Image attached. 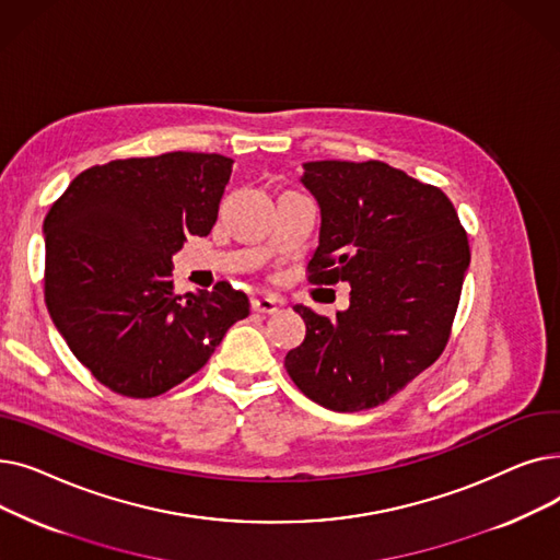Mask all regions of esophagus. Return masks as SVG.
Wrapping results in <instances>:
<instances>
[{"instance_id":"1","label":"esophagus","mask_w":560,"mask_h":560,"mask_svg":"<svg viewBox=\"0 0 560 560\" xmlns=\"http://www.w3.org/2000/svg\"><path fill=\"white\" fill-rule=\"evenodd\" d=\"M252 311L260 313V315H272L279 311V306L270 298H256V300H252Z\"/></svg>"}]
</instances>
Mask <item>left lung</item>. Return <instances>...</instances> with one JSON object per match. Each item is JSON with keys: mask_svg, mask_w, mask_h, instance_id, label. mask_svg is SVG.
I'll return each instance as SVG.
<instances>
[{"mask_svg": "<svg viewBox=\"0 0 560 560\" xmlns=\"http://www.w3.org/2000/svg\"><path fill=\"white\" fill-rule=\"evenodd\" d=\"M302 184L319 206L308 281L351 285L336 319L298 304L306 338L285 354L295 386L354 413L399 393L443 354L469 265L450 197L381 161H311Z\"/></svg>", "mask_w": 560, "mask_h": 560, "instance_id": "8db88e82", "label": "left lung"}]
</instances>
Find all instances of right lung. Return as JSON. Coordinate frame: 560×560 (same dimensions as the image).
<instances>
[{
  "label": "right lung",
  "mask_w": 560,
  "mask_h": 560,
  "mask_svg": "<svg viewBox=\"0 0 560 560\" xmlns=\"http://www.w3.org/2000/svg\"><path fill=\"white\" fill-rule=\"evenodd\" d=\"M233 161L170 152L83 170L45 218V302L72 354L117 395L150 399L201 370L245 292L176 295L172 256L209 235Z\"/></svg>",
  "instance_id": "1"
}]
</instances>
